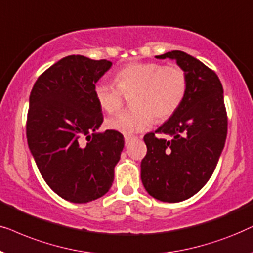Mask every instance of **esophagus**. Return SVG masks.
<instances>
[{"label":"esophagus","instance_id":"1","mask_svg":"<svg viewBox=\"0 0 253 253\" xmlns=\"http://www.w3.org/2000/svg\"><path fill=\"white\" fill-rule=\"evenodd\" d=\"M136 137L135 136H129V135H126L125 136V143L126 144H128L130 141H133V140H135Z\"/></svg>","mask_w":253,"mask_h":253}]
</instances>
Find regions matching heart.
<instances>
[{
    "label": "heart",
    "instance_id": "1",
    "mask_svg": "<svg viewBox=\"0 0 253 253\" xmlns=\"http://www.w3.org/2000/svg\"><path fill=\"white\" fill-rule=\"evenodd\" d=\"M116 85L99 82L95 97L104 111L113 113L123 104V93H129L130 109L121 111L106 121L110 129L125 135L149 128L154 121L170 118L183 103L187 91V76L180 67L160 62H134L118 70Z\"/></svg>",
    "mask_w": 253,
    "mask_h": 253
}]
</instances>
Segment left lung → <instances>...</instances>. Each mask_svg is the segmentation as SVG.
<instances>
[{"mask_svg":"<svg viewBox=\"0 0 253 253\" xmlns=\"http://www.w3.org/2000/svg\"><path fill=\"white\" fill-rule=\"evenodd\" d=\"M156 58L176 60L186 73L187 91L169 120L144 135L141 180L155 199L179 203L205 186L223 150L228 128L223 87L215 72L190 54L171 50ZM156 133L169 137L158 139Z\"/></svg>","mask_w":253,"mask_h":253,"instance_id":"obj_1","label":"left lung"}]
</instances>
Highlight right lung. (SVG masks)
Segmentation results:
<instances>
[{"label": "right lung", "instance_id": "1", "mask_svg": "<svg viewBox=\"0 0 253 253\" xmlns=\"http://www.w3.org/2000/svg\"><path fill=\"white\" fill-rule=\"evenodd\" d=\"M111 66L107 60L66 56L38 77L30 95L29 148L47 185L70 203L103 197L124 149L121 133H97L103 114L95 84Z\"/></svg>", "mask_w": 253, "mask_h": 253}]
</instances>
